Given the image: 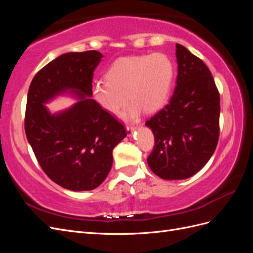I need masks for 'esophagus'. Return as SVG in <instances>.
<instances>
[{
    "label": "esophagus",
    "instance_id": "obj_1",
    "mask_svg": "<svg viewBox=\"0 0 253 253\" xmlns=\"http://www.w3.org/2000/svg\"><path fill=\"white\" fill-rule=\"evenodd\" d=\"M126 134L128 137H131L133 135V132L136 129L135 126H126Z\"/></svg>",
    "mask_w": 253,
    "mask_h": 253
}]
</instances>
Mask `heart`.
I'll list each match as a JSON object with an SVG mask.
<instances>
[{"instance_id":"b5f03b06","label":"heart","mask_w":253,"mask_h":253,"mask_svg":"<svg viewBox=\"0 0 253 253\" xmlns=\"http://www.w3.org/2000/svg\"><path fill=\"white\" fill-rule=\"evenodd\" d=\"M104 77L105 81H96L91 86L96 103L106 113L118 115L128 98L132 102L122 116L134 120L143 110L155 113L166 104L173 84L174 65L163 52L121 57L110 65Z\"/></svg>"}]
</instances>
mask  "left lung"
<instances>
[{"label":"left lung","mask_w":253,"mask_h":253,"mask_svg":"<svg viewBox=\"0 0 253 253\" xmlns=\"http://www.w3.org/2000/svg\"><path fill=\"white\" fill-rule=\"evenodd\" d=\"M176 58L177 78L170 101L145 122L155 137L148 165L166 180L186 179L202 170L219 136V94L211 72L180 44H176Z\"/></svg>","instance_id":"left-lung-1"}]
</instances>
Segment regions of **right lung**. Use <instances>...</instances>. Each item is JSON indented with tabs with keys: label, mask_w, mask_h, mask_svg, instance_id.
Wrapping results in <instances>:
<instances>
[{
	"label": "right lung",
	"mask_w": 253,
	"mask_h": 253,
	"mask_svg": "<svg viewBox=\"0 0 253 253\" xmlns=\"http://www.w3.org/2000/svg\"><path fill=\"white\" fill-rule=\"evenodd\" d=\"M97 50L66 52L45 65L28 89L25 133L38 163L57 185L71 191L100 186L113 165V150L126 136L125 126L91 99ZM59 95L78 100L51 113L45 104Z\"/></svg>",
	"instance_id": "1"
}]
</instances>
